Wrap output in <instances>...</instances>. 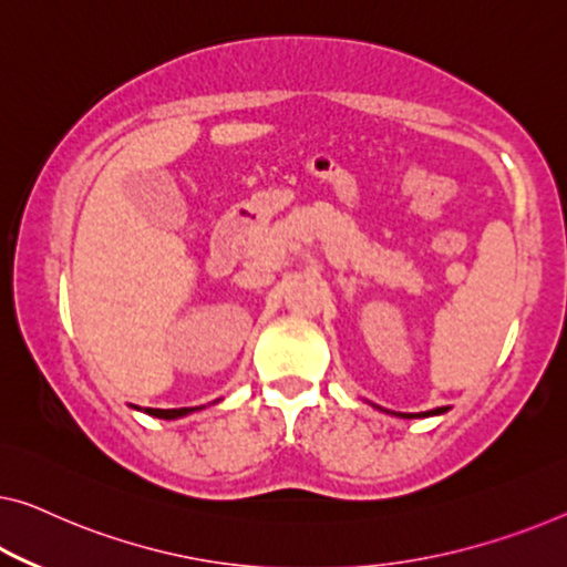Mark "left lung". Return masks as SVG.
Masks as SVG:
<instances>
[{
  "instance_id": "8db88e82",
  "label": "left lung",
  "mask_w": 567,
  "mask_h": 567,
  "mask_svg": "<svg viewBox=\"0 0 567 567\" xmlns=\"http://www.w3.org/2000/svg\"><path fill=\"white\" fill-rule=\"evenodd\" d=\"M445 412V408H437V410H427V412H420V415H400V417H427V415H441Z\"/></svg>"
}]
</instances>
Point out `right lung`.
Returning <instances> with one entry per match:
<instances>
[{
	"label": "right lung",
	"instance_id": "add662e5",
	"mask_svg": "<svg viewBox=\"0 0 567 567\" xmlns=\"http://www.w3.org/2000/svg\"><path fill=\"white\" fill-rule=\"evenodd\" d=\"M196 408H181V410H155V408H147L145 412L152 417H163V420H173V417H183L188 415V412H193Z\"/></svg>",
	"mask_w": 567,
	"mask_h": 567
}]
</instances>
